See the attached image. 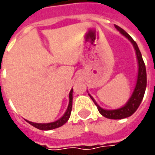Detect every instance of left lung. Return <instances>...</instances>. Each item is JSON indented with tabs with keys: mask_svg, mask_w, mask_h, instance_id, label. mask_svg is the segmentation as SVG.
<instances>
[{
	"mask_svg": "<svg viewBox=\"0 0 155 155\" xmlns=\"http://www.w3.org/2000/svg\"><path fill=\"white\" fill-rule=\"evenodd\" d=\"M115 27L120 33H122V35H124L128 40H130V42L133 44L134 50H135L139 68H138V76H137L136 85H135V88H134V92L132 94L131 97L128 101V103L125 104L123 107L120 108V109H117V110H104L103 108H101L91 95H90V97H91V98L92 99L94 104H96V106L97 107V110H98V111L102 116H104L106 118H109V119H123V118H126V117L132 116L136 111V110L138 109V107L140 106V103H141V101L143 99V97H144L145 91H146L147 71L145 64H144V61L142 59L141 53H140L139 47L136 44V42L122 28L116 26V25H115Z\"/></svg>",
	"mask_w": 155,
	"mask_h": 155,
	"instance_id": "left-lung-1",
	"label": "left lung"
}]
</instances>
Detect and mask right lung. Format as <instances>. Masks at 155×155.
I'll use <instances>...</instances> for the list:
<instances>
[{
	"label": "right lung",
	"instance_id": "1",
	"mask_svg": "<svg viewBox=\"0 0 155 155\" xmlns=\"http://www.w3.org/2000/svg\"><path fill=\"white\" fill-rule=\"evenodd\" d=\"M71 109H72V90L70 91V94H69L68 108H67V110L65 111V113L64 114V116L60 119H58L56 122H50V123H36V122H29L27 120H26V121L29 124H31L32 126L35 127L38 129H40V130H51V129H54V128L61 127L62 125H64L65 122L68 121L69 118H70V116H71Z\"/></svg>",
	"mask_w": 155,
	"mask_h": 155
}]
</instances>
